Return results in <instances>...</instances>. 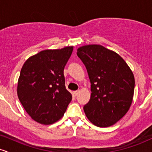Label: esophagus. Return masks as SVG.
<instances>
[{
	"mask_svg": "<svg viewBox=\"0 0 152 152\" xmlns=\"http://www.w3.org/2000/svg\"><path fill=\"white\" fill-rule=\"evenodd\" d=\"M78 93H79V91H74V95L76 96H77Z\"/></svg>",
	"mask_w": 152,
	"mask_h": 152,
	"instance_id": "esophagus-1",
	"label": "esophagus"
}]
</instances>
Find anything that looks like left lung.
Returning <instances> with one entry per match:
<instances>
[{"label":"left lung","mask_w":152,"mask_h":152,"mask_svg":"<svg viewBox=\"0 0 152 152\" xmlns=\"http://www.w3.org/2000/svg\"><path fill=\"white\" fill-rule=\"evenodd\" d=\"M91 81V98L83 106L95 126L109 127L126 114L133 101L135 80L125 61L113 50L97 44L77 49Z\"/></svg>","instance_id":"obj_1"}]
</instances>
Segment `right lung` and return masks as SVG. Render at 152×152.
<instances>
[{
    "instance_id": "1",
    "label": "right lung",
    "mask_w": 152,
    "mask_h": 152,
    "mask_svg": "<svg viewBox=\"0 0 152 152\" xmlns=\"http://www.w3.org/2000/svg\"><path fill=\"white\" fill-rule=\"evenodd\" d=\"M73 48L42 50L23 66L17 94L26 112L38 123L48 125L58 121L72 99L66 88L64 70Z\"/></svg>"
}]
</instances>
